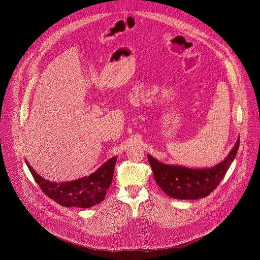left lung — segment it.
<instances>
[{
    "instance_id": "left-lung-1",
    "label": "left lung",
    "mask_w": 260,
    "mask_h": 260,
    "mask_svg": "<svg viewBox=\"0 0 260 260\" xmlns=\"http://www.w3.org/2000/svg\"><path fill=\"white\" fill-rule=\"evenodd\" d=\"M240 146L238 138L223 161L212 168L189 169L166 165L148 154L155 182L169 197L177 200H199L208 197L221 182L234 161Z\"/></svg>"
}]
</instances>
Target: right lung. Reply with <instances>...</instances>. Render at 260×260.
<instances>
[{"label": "right lung", "instance_id": "obj_1", "mask_svg": "<svg viewBox=\"0 0 260 260\" xmlns=\"http://www.w3.org/2000/svg\"><path fill=\"white\" fill-rule=\"evenodd\" d=\"M117 156L102 165L94 173L68 182H50L37 174L29 164L26 166L42 191L62 207L90 208L105 200L107 190L112 183Z\"/></svg>", "mask_w": 260, "mask_h": 260}]
</instances>
